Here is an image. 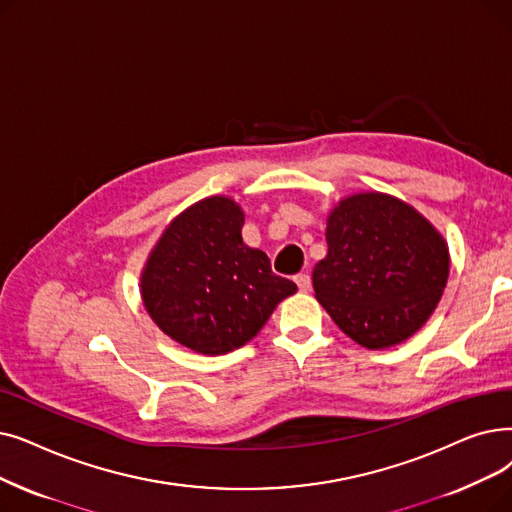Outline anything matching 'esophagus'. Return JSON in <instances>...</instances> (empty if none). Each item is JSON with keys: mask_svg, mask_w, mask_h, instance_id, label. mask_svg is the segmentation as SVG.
Masks as SVG:
<instances>
[{"mask_svg": "<svg viewBox=\"0 0 512 512\" xmlns=\"http://www.w3.org/2000/svg\"><path fill=\"white\" fill-rule=\"evenodd\" d=\"M295 282H297V286H299V291H301V293H307L309 288H311V278H309V274H307V272L297 274V276H295Z\"/></svg>", "mask_w": 512, "mask_h": 512, "instance_id": "34e87169", "label": "esophagus"}]
</instances>
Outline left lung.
<instances>
[{
  "instance_id": "1",
  "label": "left lung",
  "mask_w": 512,
  "mask_h": 512,
  "mask_svg": "<svg viewBox=\"0 0 512 512\" xmlns=\"http://www.w3.org/2000/svg\"><path fill=\"white\" fill-rule=\"evenodd\" d=\"M316 299L355 343L385 349L429 320L450 276L448 242L414 207L383 192L351 194L326 219Z\"/></svg>"
}]
</instances>
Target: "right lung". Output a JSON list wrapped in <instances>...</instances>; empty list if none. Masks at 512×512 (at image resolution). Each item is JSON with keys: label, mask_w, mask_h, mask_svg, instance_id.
I'll return each instance as SVG.
<instances>
[{"label": "right lung", "mask_w": 512, "mask_h": 512, "mask_svg": "<svg viewBox=\"0 0 512 512\" xmlns=\"http://www.w3.org/2000/svg\"><path fill=\"white\" fill-rule=\"evenodd\" d=\"M244 213L209 196L177 215L140 276L144 307L167 337L203 353L249 343L297 284L272 272L263 251L242 242Z\"/></svg>", "instance_id": "add662e5"}]
</instances>
